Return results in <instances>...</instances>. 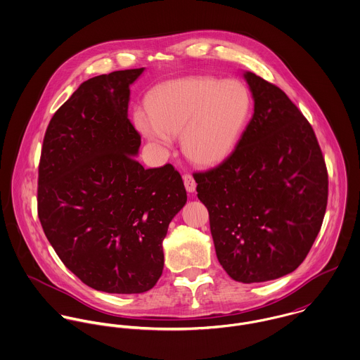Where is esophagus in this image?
<instances>
[{"instance_id":"esophagus-1","label":"esophagus","mask_w":360,"mask_h":360,"mask_svg":"<svg viewBox=\"0 0 360 360\" xmlns=\"http://www.w3.org/2000/svg\"><path fill=\"white\" fill-rule=\"evenodd\" d=\"M184 184H185V188L189 193H193L196 191V182H195V179L191 174L184 175Z\"/></svg>"}]
</instances>
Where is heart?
I'll list each match as a JSON object with an SVG mask.
<instances>
[{
  "mask_svg": "<svg viewBox=\"0 0 360 360\" xmlns=\"http://www.w3.org/2000/svg\"><path fill=\"white\" fill-rule=\"evenodd\" d=\"M251 108V94L241 81L189 76L159 85L148 99V110L134 112V122L146 139L161 145L181 134L188 159L212 167L236 149Z\"/></svg>",
  "mask_w": 360,
  "mask_h": 360,
  "instance_id": "heart-1",
  "label": "heart"
}]
</instances>
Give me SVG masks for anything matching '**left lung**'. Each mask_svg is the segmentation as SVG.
I'll return each instance as SVG.
<instances>
[{
  "label": "left lung",
  "mask_w": 360,
  "mask_h": 360,
  "mask_svg": "<svg viewBox=\"0 0 360 360\" xmlns=\"http://www.w3.org/2000/svg\"><path fill=\"white\" fill-rule=\"evenodd\" d=\"M254 115L233 153L195 174L219 264L241 283L295 271L319 233L328 179L311 124L276 85L244 72Z\"/></svg>",
  "instance_id": "8db88e82"
}]
</instances>
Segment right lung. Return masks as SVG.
I'll use <instances>...</instances> for the list:
<instances>
[{
  "mask_svg": "<svg viewBox=\"0 0 360 360\" xmlns=\"http://www.w3.org/2000/svg\"><path fill=\"white\" fill-rule=\"evenodd\" d=\"M145 68L84 81L46 128L39 218L58 257L86 285L141 294L160 279L162 240L186 204L171 164L143 168L128 119L129 85Z\"/></svg>",
  "mask_w": 360,
  "mask_h": 360,
  "instance_id": "right-lung-1",
  "label": "right lung"
}]
</instances>
